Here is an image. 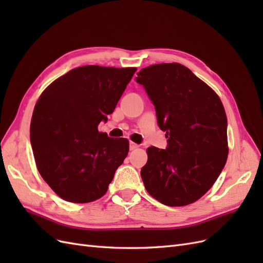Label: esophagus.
<instances>
[{"mask_svg": "<svg viewBox=\"0 0 263 263\" xmlns=\"http://www.w3.org/2000/svg\"><path fill=\"white\" fill-rule=\"evenodd\" d=\"M139 146L137 145V144H135V142H130V144H129V148H130V150H135V149H137Z\"/></svg>", "mask_w": 263, "mask_h": 263, "instance_id": "1", "label": "esophagus"}]
</instances>
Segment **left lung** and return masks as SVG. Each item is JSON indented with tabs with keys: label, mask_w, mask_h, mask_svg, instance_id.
<instances>
[{
	"label": "left lung",
	"mask_w": 263,
	"mask_h": 263,
	"mask_svg": "<svg viewBox=\"0 0 263 263\" xmlns=\"http://www.w3.org/2000/svg\"><path fill=\"white\" fill-rule=\"evenodd\" d=\"M137 76L168 138L166 149H147L142 182L164 205L192 204L213 186L227 161L225 108L216 92L181 63L153 65Z\"/></svg>",
	"instance_id": "obj_1"
}]
</instances>
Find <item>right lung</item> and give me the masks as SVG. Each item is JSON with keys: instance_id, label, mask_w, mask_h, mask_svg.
I'll return each mask as SVG.
<instances>
[{"instance_id": "1", "label": "right lung", "mask_w": 263, "mask_h": 263, "mask_svg": "<svg viewBox=\"0 0 263 263\" xmlns=\"http://www.w3.org/2000/svg\"><path fill=\"white\" fill-rule=\"evenodd\" d=\"M136 68L84 66L54 80L39 97L30 142L42 178L62 200L90 203L107 192L129 141L99 132Z\"/></svg>"}]
</instances>
